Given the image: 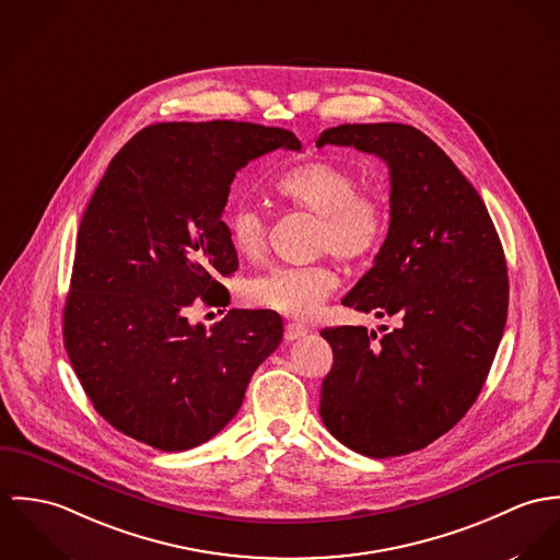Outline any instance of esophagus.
Returning a JSON list of instances; mask_svg holds the SVG:
<instances>
[{
    "label": "esophagus",
    "mask_w": 560,
    "mask_h": 560,
    "mask_svg": "<svg viewBox=\"0 0 560 560\" xmlns=\"http://www.w3.org/2000/svg\"><path fill=\"white\" fill-rule=\"evenodd\" d=\"M310 332V328L307 326H303V324H294V322H290V324H285V330H283V337H285V341H296V339H303L305 335Z\"/></svg>",
    "instance_id": "esophagus-1"
}]
</instances>
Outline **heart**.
Here are the masks:
<instances>
[{
	"instance_id": "1",
	"label": "heart",
	"mask_w": 560,
	"mask_h": 560,
	"mask_svg": "<svg viewBox=\"0 0 560 560\" xmlns=\"http://www.w3.org/2000/svg\"><path fill=\"white\" fill-rule=\"evenodd\" d=\"M354 172L330 161H313L288 172L277 190L292 206L319 217L317 249L330 250L343 261H357L377 249L386 236L388 210L384 201L359 190ZM228 234L238 255L255 259L268 245V217L250 203L238 201L225 217ZM339 275L328 264L275 266L247 283L253 305L288 317L307 319L337 290Z\"/></svg>"
}]
</instances>
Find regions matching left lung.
<instances>
[{"label":"left lung","instance_id":"left-lung-1","mask_svg":"<svg viewBox=\"0 0 560 560\" xmlns=\"http://www.w3.org/2000/svg\"><path fill=\"white\" fill-rule=\"evenodd\" d=\"M352 145L390 174L384 245L341 305L395 328H324L332 368L319 417L368 457L419 451L475 404L502 339L509 279L488 208L455 163L415 126L341 125L315 145Z\"/></svg>","mask_w":560,"mask_h":560}]
</instances>
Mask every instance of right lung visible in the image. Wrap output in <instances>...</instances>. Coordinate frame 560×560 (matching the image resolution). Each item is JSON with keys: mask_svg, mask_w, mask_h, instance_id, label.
Instances as JSON below:
<instances>
[{"mask_svg": "<svg viewBox=\"0 0 560 560\" xmlns=\"http://www.w3.org/2000/svg\"><path fill=\"white\" fill-rule=\"evenodd\" d=\"M294 132L234 120L141 128L112 159L81 219L63 348L96 412L159 451H187L241 410L253 372L277 350L270 310H230L214 326L187 310L230 305L238 270L223 210L236 172Z\"/></svg>", "mask_w": 560, "mask_h": 560, "instance_id": "obj_1", "label": "right lung"}]
</instances>
